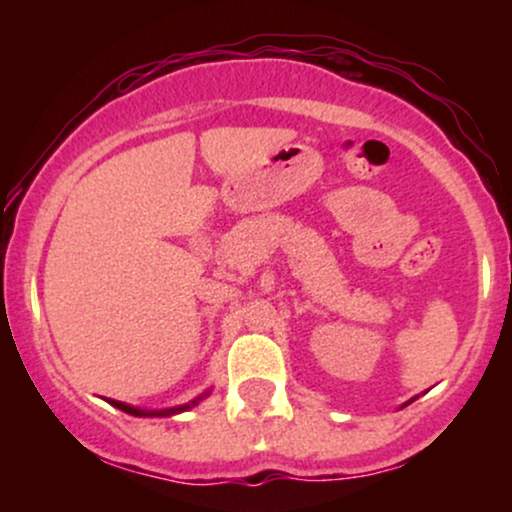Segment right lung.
<instances>
[{"label": "right lung", "mask_w": 512, "mask_h": 512, "mask_svg": "<svg viewBox=\"0 0 512 512\" xmlns=\"http://www.w3.org/2000/svg\"><path fill=\"white\" fill-rule=\"evenodd\" d=\"M199 399L202 397H197L195 402L192 404H185V407H175V409H163V411H144V409H137V407H129V404H125V402H117V399H108L110 404H113V407H117V409H122V411H127V414H134V416H170V414H178V411H185V409H190V407H195V404L199 402Z\"/></svg>", "instance_id": "1"}]
</instances>
